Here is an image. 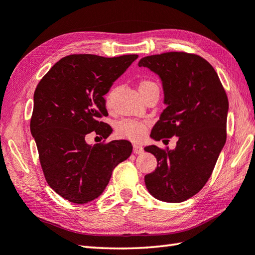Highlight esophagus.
Segmentation results:
<instances>
[{"instance_id": "34e87169", "label": "esophagus", "mask_w": 255, "mask_h": 255, "mask_svg": "<svg viewBox=\"0 0 255 255\" xmlns=\"http://www.w3.org/2000/svg\"><path fill=\"white\" fill-rule=\"evenodd\" d=\"M132 151H133V154L140 155L143 152V148H142V146L138 145V143H135V145H133V148H132Z\"/></svg>"}]
</instances>
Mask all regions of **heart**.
Returning <instances> with one entry per match:
<instances>
[{"label":"heart","instance_id":"obj_1","mask_svg":"<svg viewBox=\"0 0 255 255\" xmlns=\"http://www.w3.org/2000/svg\"><path fill=\"white\" fill-rule=\"evenodd\" d=\"M154 86H156L154 82L143 80L139 83V91ZM115 90H116L115 88H113V89L109 91L107 97H106V104H107V106H110V104H112V99L114 97ZM146 127H147V123L145 122H137V120L125 119L117 124V126H116V130H117V133L119 136H122L124 138H128V139H131V140H138L140 139V138L143 136V133H145Z\"/></svg>","mask_w":255,"mask_h":255}]
</instances>
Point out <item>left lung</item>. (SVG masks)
Segmentation results:
<instances>
[{
  "label": "left lung",
  "mask_w": 255,
  "mask_h": 255,
  "mask_svg": "<svg viewBox=\"0 0 255 255\" xmlns=\"http://www.w3.org/2000/svg\"><path fill=\"white\" fill-rule=\"evenodd\" d=\"M138 66L156 73L164 90L166 108L150 137H178L173 150L145 147L157 159L155 172L145 176L146 187L159 201L184 202L206 184L225 145L228 96L214 68L200 55H148Z\"/></svg>",
  "instance_id": "8db88e82"
}]
</instances>
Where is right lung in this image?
<instances>
[{"label":"right lung","instance_id":"obj_1","mask_svg":"<svg viewBox=\"0 0 255 255\" xmlns=\"http://www.w3.org/2000/svg\"><path fill=\"white\" fill-rule=\"evenodd\" d=\"M137 58L71 54L59 60L36 86L31 133L45 180L69 202L85 204L99 197L114 168L131 154L128 140L91 146L85 138L91 131L104 138L112 133L100 120L108 116L104 96Z\"/></svg>","mask_w":255,"mask_h":255}]
</instances>
